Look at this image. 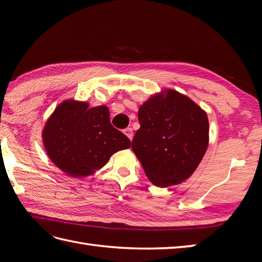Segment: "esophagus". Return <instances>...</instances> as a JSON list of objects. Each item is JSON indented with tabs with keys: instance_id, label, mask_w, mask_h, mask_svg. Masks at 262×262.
Instances as JSON below:
<instances>
[{
	"instance_id": "esophagus-1",
	"label": "esophagus",
	"mask_w": 262,
	"mask_h": 262,
	"mask_svg": "<svg viewBox=\"0 0 262 262\" xmlns=\"http://www.w3.org/2000/svg\"><path fill=\"white\" fill-rule=\"evenodd\" d=\"M124 133H125V135L129 138V140L132 141L133 140V129L130 127H127V128H125L124 129Z\"/></svg>"
}]
</instances>
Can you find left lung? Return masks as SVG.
I'll return each mask as SVG.
<instances>
[{
    "instance_id": "left-lung-1",
    "label": "left lung",
    "mask_w": 262,
    "mask_h": 262,
    "mask_svg": "<svg viewBox=\"0 0 262 262\" xmlns=\"http://www.w3.org/2000/svg\"><path fill=\"white\" fill-rule=\"evenodd\" d=\"M132 148L153 185L170 187L197 169L208 146L207 114L174 90L155 94L138 110Z\"/></svg>"
}]
</instances>
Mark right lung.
Instances as JSON below:
<instances>
[{"label":"right lung","instance_id":"1","mask_svg":"<svg viewBox=\"0 0 262 262\" xmlns=\"http://www.w3.org/2000/svg\"><path fill=\"white\" fill-rule=\"evenodd\" d=\"M42 142L53 163L74 178L93 174L114 153L132 145L111 125L108 107L89 108L75 100L57 105L43 128Z\"/></svg>","mask_w":262,"mask_h":262}]
</instances>
